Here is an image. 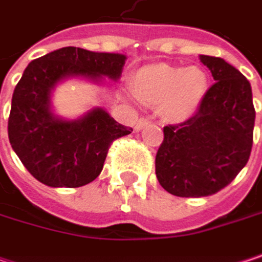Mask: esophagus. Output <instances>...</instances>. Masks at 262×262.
<instances>
[{
  "label": "esophagus",
  "mask_w": 262,
  "mask_h": 262,
  "mask_svg": "<svg viewBox=\"0 0 262 262\" xmlns=\"http://www.w3.org/2000/svg\"><path fill=\"white\" fill-rule=\"evenodd\" d=\"M150 121L148 120H145V118H139L138 121H136V124H135V130H142L147 124H148Z\"/></svg>",
  "instance_id": "esophagus-1"
}]
</instances>
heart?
Returning a JSON list of instances; mask_svg holds the SVG:
<instances>
[{
  "label": "heart",
  "instance_id": "1",
  "mask_svg": "<svg viewBox=\"0 0 262 262\" xmlns=\"http://www.w3.org/2000/svg\"><path fill=\"white\" fill-rule=\"evenodd\" d=\"M130 89L142 104L158 106L165 121L183 123L200 109L209 89V79L199 67L153 63L133 74Z\"/></svg>",
  "mask_w": 262,
  "mask_h": 262
}]
</instances>
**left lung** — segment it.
I'll return each mask as SVG.
<instances>
[{"label": "left lung", "mask_w": 262, "mask_h": 262, "mask_svg": "<svg viewBox=\"0 0 262 262\" xmlns=\"http://www.w3.org/2000/svg\"><path fill=\"white\" fill-rule=\"evenodd\" d=\"M199 59L215 83L192 118L164 127L156 155L158 181L178 197H205L229 185L247 164L253 142L249 80L220 57Z\"/></svg>", "instance_id": "8db88e82"}]
</instances>
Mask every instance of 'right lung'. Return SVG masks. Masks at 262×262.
I'll return each instance as SVG.
<instances>
[{
	"label": "right lung",
	"instance_id": "add662e5",
	"mask_svg": "<svg viewBox=\"0 0 262 262\" xmlns=\"http://www.w3.org/2000/svg\"><path fill=\"white\" fill-rule=\"evenodd\" d=\"M126 56L76 47L51 51L28 63L18 81L9 117L12 148L33 178L53 188H79L92 182L114 139L132 133L97 106L76 120L54 114L51 95L62 81L103 83L120 80Z\"/></svg>",
	"mask_w": 262,
	"mask_h": 262
}]
</instances>
